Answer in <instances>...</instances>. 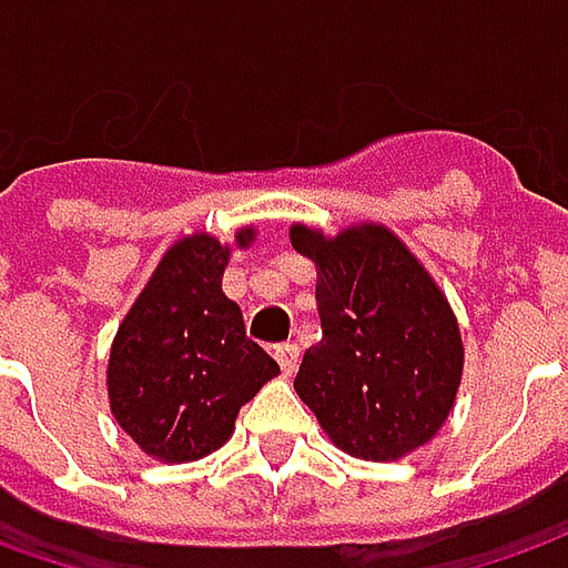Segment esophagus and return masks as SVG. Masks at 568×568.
Wrapping results in <instances>:
<instances>
[{"label":"esophagus","mask_w":568,"mask_h":568,"mask_svg":"<svg viewBox=\"0 0 568 568\" xmlns=\"http://www.w3.org/2000/svg\"><path fill=\"white\" fill-rule=\"evenodd\" d=\"M274 361L281 363V369H284V376H294L296 366H300V347L296 344H277L274 347Z\"/></svg>","instance_id":"esophagus-1"}]
</instances>
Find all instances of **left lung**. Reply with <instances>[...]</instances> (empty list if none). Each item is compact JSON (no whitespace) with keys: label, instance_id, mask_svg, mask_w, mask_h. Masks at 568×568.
<instances>
[{"label":"left lung","instance_id":"1","mask_svg":"<svg viewBox=\"0 0 568 568\" xmlns=\"http://www.w3.org/2000/svg\"><path fill=\"white\" fill-rule=\"evenodd\" d=\"M318 268L322 341L294 388L335 446L395 462L446 424L462 382V335L446 296L392 230L363 224L325 240L291 230Z\"/></svg>","mask_w":568,"mask_h":568}]
</instances>
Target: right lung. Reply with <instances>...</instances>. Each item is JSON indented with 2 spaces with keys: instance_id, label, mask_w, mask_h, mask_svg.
Here are the masks:
<instances>
[{
  "instance_id": "1",
  "label": "right lung",
  "mask_w": 568,
  "mask_h": 568,
  "mask_svg": "<svg viewBox=\"0 0 568 568\" xmlns=\"http://www.w3.org/2000/svg\"><path fill=\"white\" fill-rule=\"evenodd\" d=\"M252 230L236 243L250 246ZM230 250L211 236L180 240L122 318L110 351V410L139 446L164 462H195L227 443L240 407L277 376L246 338L221 277Z\"/></svg>"
}]
</instances>
